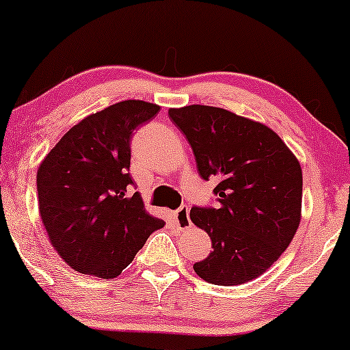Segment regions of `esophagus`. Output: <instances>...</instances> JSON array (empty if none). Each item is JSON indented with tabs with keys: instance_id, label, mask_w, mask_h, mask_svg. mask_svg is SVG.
<instances>
[{
	"instance_id": "esophagus-1",
	"label": "esophagus",
	"mask_w": 350,
	"mask_h": 350,
	"mask_svg": "<svg viewBox=\"0 0 350 350\" xmlns=\"http://www.w3.org/2000/svg\"><path fill=\"white\" fill-rule=\"evenodd\" d=\"M174 218L176 224H178L180 229H188L191 228V219H189V208L183 205L176 212H174Z\"/></svg>"
}]
</instances>
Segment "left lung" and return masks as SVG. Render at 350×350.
<instances>
[{"instance_id":"1","label":"left lung","mask_w":350,"mask_h":350,"mask_svg":"<svg viewBox=\"0 0 350 350\" xmlns=\"http://www.w3.org/2000/svg\"><path fill=\"white\" fill-rule=\"evenodd\" d=\"M193 148L199 175L218 180L219 208H191L212 239L196 262L200 279L241 285L266 272L293 241L301 221L303 172L284 140L265 124L228 109L189 105L169 109Z\"/></svg>"}]
</instances>
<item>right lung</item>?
I'll return each instance as SVG.
<instances>
[{
    "label": "right lung",
    "instance_id": "obj_1",
    "mask_svg": "<svg viewBox=\"0 0 350 350\" xmlns=\"http://www.w3.org/2000/svg\"><path fill=\"white\" fill-rule=\"evenodd\" d=\"M161 107L124 100L70 129L38 167V207L52 247L81 274L114 279L164 219L127 198L132 132Z\"/></svg>",
    "mask_w": 350,
    "mask_h": 350
}]
</instances>
